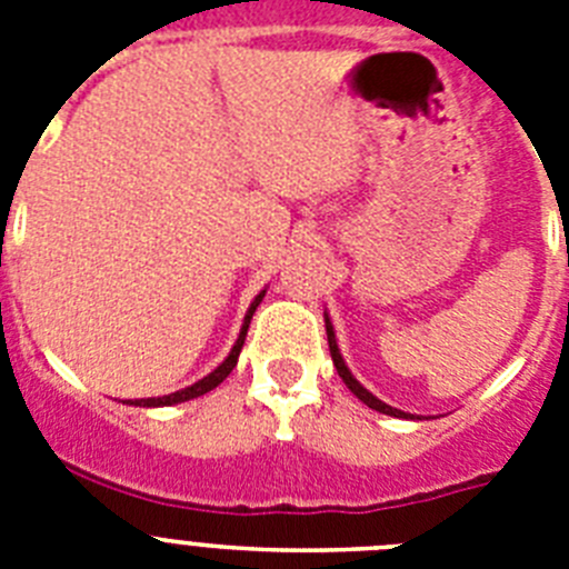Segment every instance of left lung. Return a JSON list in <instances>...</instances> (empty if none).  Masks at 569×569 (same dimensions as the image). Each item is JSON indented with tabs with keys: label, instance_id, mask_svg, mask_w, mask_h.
Returning <instances> with one entry per match:
<instances>
[{
	"label": "left lung",
	"instance_id": "left-lung-1",
	"mask_svg": "<svg viewBox=\"0 0 569 569\" xmlns=\"http://www.w3.org/2000/svg\"><path fill=\"white\" fill-rule=\"evenodd\" d=\"M325 328H328V345H330V356H333V365H336V370H339L341 381H345V385L350 387V393H353L359 401H365L367 407H373V410H379V413L396 416V419H407V416H410V413H405V410H396V407H390V405H385V401H381V399H376V396L370 393V390H365V387H361L359 381L353 379V373L347 370L345 359H341V353H339V345H336V333H333V325H330L328 313H325Z\"/></svg>",
	"mask_w": 569,
	"mask_h": 569
}]
</instances>
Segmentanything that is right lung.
I'll return each mask as SVG.
<instances>
[{"label": "right lung", "mask_w": 569, "mask_h": 569, "mask_svg": "<svg viewBox=\"0 0 569 569\" xmlns=\"http://www.w3.org/2000/svg\"><path fill=\"white\" fill-rule=\"evenodd\" d=\"M261 299H264V290H261V293L256 296L253 305H250V308H248V313H244V325H241V333H239V339H236L233 350H230L228 359H224L222 365L216 367L213 373H208V376H204V379L196 381V385L184 387V390H176V393H170V396H159V399H136V401H130V405H136V407H168V405H182V401H190V399H196V396L210 393L213 387L222 385V381L230 376V370H233V367H236V361H239L241 345H244V336H248V328H250V319H253V313H256V308H259V301H261Z\"/></svg>", "instance_id": "right-lung-1"}]
</instances>
